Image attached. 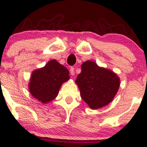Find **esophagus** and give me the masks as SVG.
<instances>
[{
  "label": "esophagus",
  "mask_w": 147,
  "mask_h": 147,
  "mask_svg": "<svg viewBox=\"0 0 147 147\" xmlns=\"http://www.w3.org/2000/svg\"><path fill=\"white\" fill-rule=\"evenodd\" d=\"M70 73L71 75H75V69H74L73 67H70Z\"/></svg>",
  "instance_id": "obj_1"
}]
</instances>
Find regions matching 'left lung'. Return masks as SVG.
I'll use <instances>...</instances> for the list:
<instances>
[{"mask_svg": "<svg viewBox=\"0 0 147 147\" xmlns=\"http://www.w3.org/2000/svg\"><path fill=\"white\" fill-rule=\"evenodd\" d=\"M83 100L92 109L104 107L112 102L120 85L115 72L86 61L75 81Z\"/></svg>", "mask_w": 147, "mask_h": 147, "instance_id": "obj_1", "label": "left lung"}]
</instances>
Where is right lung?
<instances>
[{"mask_svg":"<svg viewBox=\"0 0 147 147\" xmlns=\"http://www.w3.org/2000/svg\"><path fill=\"white\" fill-rule=\"evenodd\" d=\"M69 79L68 69L53 59L43 68L33 71L28 86L34 98L47 104L56 98L61 85Z\"/></svg>","mask_w":147,"mask_h":147,"instance_id":"1","label":"right lung"}]
</instances>
